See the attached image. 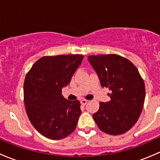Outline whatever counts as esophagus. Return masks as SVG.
Segmentation results:
<instances>
[{
	"label": "esophagus",
	"instance_id": "1",
	"mask_svg": "<svg viewBox=\"0 0 160 160\" xmlns=\"http://www.w3.org/2000/svg\"><path fill=\"white\" fill-rule=\"evenodd\" d=\"M80 103H81L82 105H86L87 103H88V101H87V100H81V101H80Z\"/></svg>",
	"mask_w": 160,
	"mask_h": 160
}]
</instances>
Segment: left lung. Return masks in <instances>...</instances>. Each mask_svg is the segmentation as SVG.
Instances as JSON below:
<instances>
[{
  "mask_svg": "<svg viewBox=\"0 0 160 160\" xmlns=\"http://www.w3.org/2000/svg\"><path fill=\"white\" fill-rule=\"evenodd\" d=\"M102 88H108L111 100L100 103L93 114L98 128L112 135H122L138 121L144 104L146 89L135 66L114 54L88 56Z\"/></svg>",
  "mask_w": 160,
  "mask_h": 160,
  "instance_id": "8db88e82",
  "label": "left lung"
}]
</instances>
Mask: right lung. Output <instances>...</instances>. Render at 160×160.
I'll list each match as a JSON object with an SVG mask.
<instances>
[{"instance_id":"1","label":"right lung","mask_w":160,"mask_h":160,"mask_svg":"<svg viewBox=\"0 0 160 160\" xmlns=\"http://www.w3.org/2000/svg\"><path fill=\"white\" fill-rule=\"evenodd\" d=\"M82 55L44 56L35 62L24 83V101L31 123L50 139H62L75 130L81 114L79 101L63 98L83 61Z\"/></svg>"}]
</instances>
